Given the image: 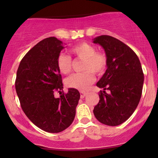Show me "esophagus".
Instances as JSON below:
<instances>
[{
	"label": "esophagus",
	"instance_id": "34e87169",
	"mask_svg": "<svg viewBox=\"0 0 158 158\" xmlns=\"http://www.w3.org/2000/svg\"><path fill=\"white\" fill-rule=\"evenodd\" d=\"M87 95V93L85 92H80V97L81 98H84Z\"/></svg>",
	"mask_w": 158,
	"mask_h": 158
}]
</instances>
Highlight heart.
<instances>
[{
    "mask_svg": "<svg viewBox=\"0 0 158 158\" xmlns=\"http://www.w3.org/2000/svg\"><path fill=\"white\" fill-rule=\"evenodd\" d=\"M70 52L76 58L82 60V70L83 72L75 73L66 79V85L69 88L85 91L95 81L94 73L102 75L108 66L107 56L98 52L94 46L88 43H80L70 49ZM59 71L63 74H68L72 69V60L69 56L60 53L56 59Z\"/></svg>",
    "mask_w": 158,
    "mask_h": 158,
    "instance_id": "heart-1",
    "label": "heart"
}]
</instances>
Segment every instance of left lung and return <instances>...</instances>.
I'll return each mask as SVG.
<instances>
[{
    "label": "left lung",
    "instance_id": "obj_1",
    "mask_svg": "<svg viewBox=\"0 0 158 158\" xmlns=\"http://www.w3.org/2000/svg\"><path fill=\"white\" fill-rule=\"evenodd\" d=\"M93 43L103 47L108 58L107 69L96 84L103 91L98 94L100 99L93 113L101 123L117 126L136 109L142 93L144 73L136 53L119 40L102 35Z\"/></svg>",
    "mask_w": 158,
    "mask_h": 158
}]
</instances>
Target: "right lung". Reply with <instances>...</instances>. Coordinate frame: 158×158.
<instances>
[{"label": "right lung", "instance_id": "add662e5", "mask_svg": "<svg viewBox=\"0 0 158 158\" xmlns=\"http://www.w3.org/2000/svg\"><path fill=\"white\" fill-rule=\"evenodd\" d=\"M64 47L56 37L43 40L20 61L15 88L20 106L36 126L49 133H59L73 123L80 94L76 89L63 91L56 59ZM60 92L56 98L54 92Z\"/></svg>", "mask_w": 158, "mask_h": 158}]
</instances>
